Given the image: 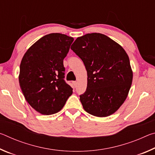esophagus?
<instances>
[{
	"instance_id": "obj_1",
	"label": "esophagus",
	"mask_w": 155,
	"mask_h": 155,
	"mask_svg": "<svg viewBox=\"0 0 155 155\" xmlns=\"http://www.w3.org/2000/svg\"><path fill=\"white\" fill-rule=\"evenodd\" d=\"M72 83H73V85H74V87H77V81H73Z\"/></svg>"
}]
</instances>
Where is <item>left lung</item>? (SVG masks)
Masks as SVG:
<instances>
[{"mask_svg":"<svg viewBox=\"0 0 155 155\" xmlns=\"http://www.w3.org/2000/svg\"><path fill=\"white\" fill-rule=\"evenodd\" d=\"M71 49L87 73V86L80 95L83 109L97 117H107L124 103L133 81L129 58L122 47L101 33L79 37Z\"/></svg>","mask_w":155,"mask_h":155,"instance_id":"8db88e82","label":"left lung"}]
</instances>
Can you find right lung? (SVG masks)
Wrapping results in <instances>:
<instances>
[{
	"label": "right lung",
	"mask_w": 155,
	"mask_h": 155,
	"mask_svg": "<svg viewBox=\"0 0 155 155\" xmlns=\"http://www.w3.org/2000/svg\"><path fill=\"white\" fill-rule=\"evenodd\" d=\"M74 39L64 34L42 37L26 52L20 66L19 83L26 101L43 115L59 112L72 95L65 80L64 59Z\"/></svg>",
	"instance_id": "obj_1"
}]
</instances>
